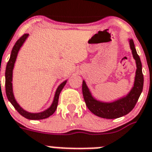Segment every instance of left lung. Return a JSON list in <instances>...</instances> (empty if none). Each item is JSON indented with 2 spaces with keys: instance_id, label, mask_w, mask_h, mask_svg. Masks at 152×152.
I'll return each mask as SVG.
<instances>
[{
  "instance_id": "left-lung-1",
  "label": "left lung",
  "mask_w": 152,
  "mask_h": 152,
  "mask_svg": "<svg viewBox=\"0 0 152 152\" xmlns=\"http://www.w3.org/2000/svg\"><path fill=\"white\" fill-rule=\"evenodd\" d=\"M129 42L130 47L132 51V55L136 62L137 69L135 74L134 86L126 96H124L111 103L100 101L96 100L92 96L89 88L86 86V82L84 80L83 81V95L86 105L92 113L98 117L106 119H115L126 115L134 107L143 90L144 76L142 73V65L141 59L137 53L134 41L130 39Z\"/></svg>"
}]
</instances>
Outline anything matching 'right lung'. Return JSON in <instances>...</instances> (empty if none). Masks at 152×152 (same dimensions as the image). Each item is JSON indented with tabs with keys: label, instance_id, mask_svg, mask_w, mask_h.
<instances>
[{
	"label": "right lung",
	"instance_id": "right-lung-1",
	"mask_svg": "<svg viewBox=\"0 0 152 152\" xmlns=\"http://www.w3.org/2000/svg\"><path fill=\"white\" fill-rule=\"evenodd\" d=\"M28 36V34H25L24 35L20 38L16 42L15 45H14L12 50H11V56H10V59H9L8 62H7V66H6V70H5V90H6V95L8 99V100L11 102V104L14 106V107L16 109L18 112L21 116L29 120H42L45 119L47 117H50L55 113L56 110L58 106V97H59V94H60L61 91L63 89V87L66 85L67 80H65L64 82H62V83L58 86L56 94H55L54 100L52 102V105L50 106V107L48 108L47 110H44L40 113H30L23 109L22 107H20L18 104L17 103L16 100H15V96L13 94V88H12V76H13V69L15 66V61L18 56V53L19 50L21 47L22 46V45L25 42L26 39Z\"/></svg>",
	"mask_w": 152,
	"mask_h": 152
}]
</instances>
